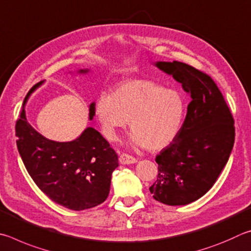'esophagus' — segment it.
<instances>
[{"mask_svg": "<svg viewBox=\"0 0 251 251\" xmlns=\"http://www.w3.org/2000/svg\"><path fill=\"white\" fill-rule=\"evenodd\" d=\"M119 162H120L121 164H133L137 162V159H134L133 156H131L129 154H126V153H122V154L120 155V157H119Z\"/></svg>", "mask_w": 251, "mask_h": 251, "instance_id": "1", "label": "esophagus"}]
</instances>
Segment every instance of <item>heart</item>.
<instances>
[{
    "instance_id": "1",
    "label": "heart",
    "mask_w": 251,
    "mask_h": 251,
    "mask_svg": "<svg viewBox=\"0 0 251 251\" xmlns=\"http://www.w3.org/2000/svg\"><path fill=\"white\" fill-rule=\"evenodd\" d=\"M95 113L105 137L117 140L130 121L133 148L159 151L176 138L185 116V99L173 88L148 79H130L112 94L97 97Z\"/></svg>"
}]
</instances>
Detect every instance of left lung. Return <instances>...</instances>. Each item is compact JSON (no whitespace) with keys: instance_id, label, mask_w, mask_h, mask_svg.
Returning <instances> with one entry per match:
<instances>
[{"instance_id":"left-lung-1","label":"left lung","mask_w":251,"mask_h":251,"mask_svg":"<svg viewBox=\"0 0 251 251\" xmlns=\"http://www.w3.org/2000/svg\"><path fill=\"white\" fill-rule=\"evenodd\" d=\"M153 65L182 83L192 100L176 138L155 157L159 174L150 192L165 205H187L204 196L225 168L235 142L234 119L208 75L176 60Z\"/></svg>"}]
</instances>
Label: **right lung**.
I'll return each mask as SVG.
<instances>
[{
    "label": "right lung",
    "mask_w": 251,
    "mask_h": 251,
    "mask_svg": "<svg viewBox=\"0 0 251 251\" xmlns=\"http://www.w3.org/2000/svg\"><path fill=\"white\" fill-rule=\"evenodd\" d=\"M89 72L79 69L69 74ZM43 83H36L26 95L16 122L20 155L35 184L52 201L73 210L95 207L109 195L112 172L119 166L117 153L92 126H87L78 138L67 142L52 141L37 132L26 119L25 105ZM95 103L89 104V120L96 114Z\"/></svg>",
    "instance_id": "add662e5"
}]
</instances>
